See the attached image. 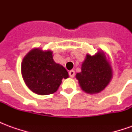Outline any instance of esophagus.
<instances>
[{"label":"esophagus","mask_w":132,"mask_h":132,"mask_svg":"<svg viewBox=\"0 0 132 132\" xmlns=\"http://www.w3.org/2000/svg\"><path fill=\"white\" fill-rule=\"evenodd\" d=\"M69 76H70V77H74L75 76V71H73V70H71V71H70L69 72Z\"/></svg>","instance_id":"34e87169"}]
</instances>
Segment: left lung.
Returning a JSON list of instances; mask_svg holds the SVG:
<instances>
[{
  "instance_id": "1",
  "label": "left lung",
  "mask_w": 132,
  "mask_h": 132,
  "mask_svg": "<svg viewBox=\"0 0 132 132\" xmlns=\"http://www.w3.org/2000/svg\"><path fill=\"white\" fill-rule=\"evenodd\" d=\"M76 77L83 91L94 94L102 91L112 78V71L103 52L94 56L87 54L81 66V72Z\"/></svg>"
}]
</instances>
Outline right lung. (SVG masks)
<instances>
[{
	"instance_id": "right-lung-1",
	"label": "right lung",
	"mask_w": 132,
	"mask_h": 132,
	"mask_svg": "<svg viewBox=\"0 0 132 132\" xmlns=\"http://www.w3.org/2000/svg\"><path fill=\"white\" fill-rule=\"evenodd\" d=\"M22 78L27 86L38 95H45L56 91L61 80L69 77L64 67L55 63L52 52L42 49L31 50L21 65Z\"/></svg>"
}]
</instances>
